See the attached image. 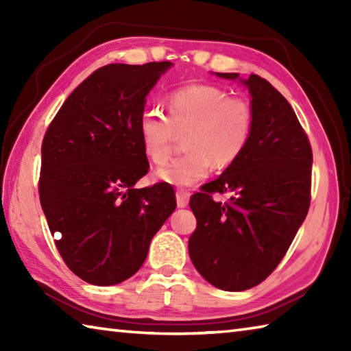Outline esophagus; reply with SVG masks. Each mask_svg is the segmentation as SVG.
Here are the masks:
<instances>
[{
  "label": "esophagus",
  "mask_w": 351,
  "mask_h": 351,
  "mask_svg": "<svg viewBox=\"0 0 351 351\" xmlns=\"http://www.w3.org/2000/svg\"><path fill=\"white\" fill-rule=\"evenodd\" d=\"M189 199H190V192H187V190H184V189L176 190L178 207H187Z\"/></svg>",
  "instance_id": "1"
}]
</instances>
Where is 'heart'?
I'll use <instances>...</instances> for the list:
<instances>
[{
	"label": "heart",
	"mask_w": 351,
	"mask_h": 351,
	"mask_svg": "<svg viewBox=\"0 0 351 351\" xmlns=\"http://www.w3.org/2000/svg\"><path fill=\"white\" fill-rule=\"evenodd\" d=\"M254 128V108L247 99L228 96L213 85H187L167 97V116L145 110L138 134L147 158L154 164L167 161L176 136H182L186 153L156 170L159 181L192 186L210 173L212 162L228 167L240 158Z\"/></svg>",
	"instance_id": "obj_1"
}]
</instances>
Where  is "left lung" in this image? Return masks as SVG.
<instances>
[{
  "instance_id": "1",
  "label": "left lung",
  "mask_w": 351,
  "mask_h": 351,
  "mask_svg": "<svg viewBox=\"0 0 351 351\" xmlns=\"http://www.w3.org/2000/svg\"><path fill=\"white\" fill-rule=\"evenodd\" d=\"M239 79L235 73H217ZM251 94L254 128L240 158L192 195L197 229L189 239L195 268L224 291L257 287L277 268L311 201L313 152L288 100L268 80L239 79ZM213 193H230L228 204Z\"/></svg>"
}]
</instances>
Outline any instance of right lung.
Wrapping results in <instances>:
<instances>
[{"instance_id": "obj_1", "label": "right lung", "mask_w": 351, "mask_h": 351, "mask_svg": "<svg viewBox=\"0 0 351 351\" xmlns=\"http://www.w3.org/2000/svg\"><path fill=\"white\" fill-rule=\"evenodd\" d=\"M170 62L111 63L86 77L47 127L40 203L56 246L77 277L97 287L139 271L176 207L167 182L134 189L148 171L138 122Z\"/></svg>"}]
</instances>
